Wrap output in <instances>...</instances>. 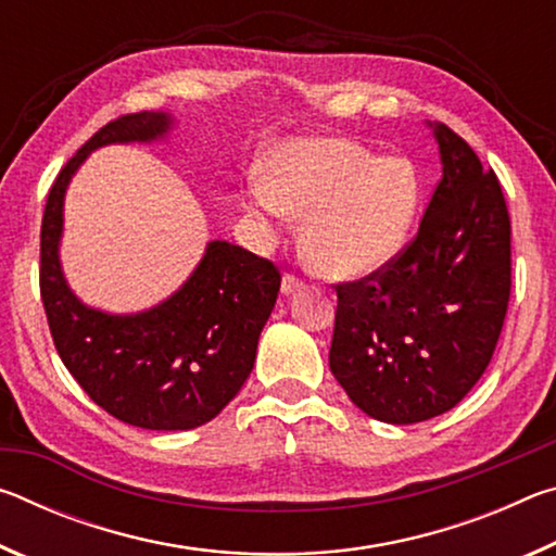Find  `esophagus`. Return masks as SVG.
<instances>
[{
    "mask_svg": "<svg viewBox=\"0 0 556 556\" xmlns=\"http://www.w3.org/2000/svg\"><path fill=\"white\" fill-rule=\"evenodd\" d=\"M301 287H304V281L296 275H285V279H281V291H285V294H291V291H296Z\"/></svg>",
    "mask_w": 556,
    "mask_h": 556,
    "instance_id": "34e87169",
    "label": "esophagus"
}]
</instances>
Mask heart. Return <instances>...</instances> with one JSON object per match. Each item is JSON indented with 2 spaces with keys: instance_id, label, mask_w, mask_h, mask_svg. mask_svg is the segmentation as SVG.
Segmentation results:
<instances>
[{
  "instance_id": "b5f03b06",
  "label": "heart",
  "mask_w": 556,
  "mask_h": 556,
  "mask_svg": "<svg viewBox=\"0 0 556 556\" xmlns=\"http://www.w3.org/2000/svg\"><path fill=\"white\" fill-rule=\"evenodd\" d=\"M267 218L304 215L301 255L326 277H363L404 248L425 184L409 159L348 139H289L250 186Z\"/></svg>"
}]
</instances>
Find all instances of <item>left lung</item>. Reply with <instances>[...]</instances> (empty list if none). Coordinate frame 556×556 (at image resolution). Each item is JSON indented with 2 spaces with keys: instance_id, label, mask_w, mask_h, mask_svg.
I'll return each instance as SVG.
<instances>
[{
  "instance_id": "8db88e82",
  "label": "left lung",
  "mask_w": 556,
  "mask_h": 556,
  "mask_svg": "<svg viewBox=\"0 0 556 556\" xmlns=\"http://www.w3.org/2000/svg\"><path fill=\"white\" fill-rule=\"evenodd\" d=\"M439 184L388 265L336 285L328 365L355 407L388 425L444 414L481 380L510 301V213L466 139L434 127Z\"/></svg>"
}]
</instances>
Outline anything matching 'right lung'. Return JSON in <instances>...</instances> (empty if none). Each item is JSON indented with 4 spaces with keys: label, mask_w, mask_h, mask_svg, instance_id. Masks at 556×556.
<instances>
[{
    "label": "right lung",
    "mask_w": 556,
    "mask_h": 556,
    "mask_svg": "<svg viewBox=\"0 0 556 556\" xmlns=\"http://www.w3.org/2000/svg\"><path fill=\"white\" fill-rule=\"evenodd\" d=\"M172 122L147 110L110 119L55 176L41 220V301L63 365L98 407L156 431L201 427L240 392L281 285L275 262L215 240L191 279L144 314L108 316L73 296L59 265L71 176L92 149L152 142Z\"/></svg>",
    "instance_id": "obj_1"
}]
</instances>
